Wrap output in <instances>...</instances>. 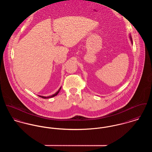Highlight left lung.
Listing matches in <instances>:
<instances>
[{
    "mask_svg": "<svg viewBox=\"0 0 152 152\" xmlns=\"http://www.w3.org/2000/svg\"><path fill=\"white\" fill-rule=\"evenodd\" d=\"M130 39H131V42H132V38H131V35H130Z\"/></svg>",
    "mask_w": 152,
    "mask_h": 152,
    "instance_id": "left-lung-1",
    "label": "left lung"
}]
</instances>
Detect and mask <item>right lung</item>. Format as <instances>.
<instances>
[{
  "label": "right lung",
  "mask_w": 152,
  "mask_h": 152,
  "mask_svg": "<svg viewBox=\"0 0 152 152\" xmlns=\"http://www.w3.org/2000/svg\"><path fill=\"white\" fill-rule=\"evenodd\" d=\"M61 87H60V88H59V89L58 90V91L57 92H56L55 94H53V95H52V96H49L46 97V96H40V95H39V96L41 97L42 98H43V99H48V98H50V97H52L55 96H56L58 94V92H60V89H61Z\"/></svg>",
  "instance_id": "right-lung-1"
}]
</instances>
